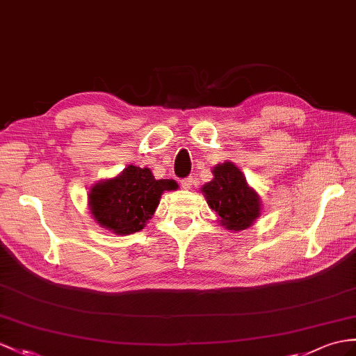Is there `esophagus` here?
I'll use <instances>...</instances> for the list:
<instances>
[{"label":"esophagus","instance_id":"34e87169","mask_svg":"<svg viewBox=\"0 0 356 356\" xmlns=\"http://www.w3.org/2000/svg\"><path fill=\"white\" fill-rule=\"evenodd\" d=\"M193 186V179L192 178H184V179H181V187L183 188H186V190H188L190 187Z\"/></svg>","mask_w":356,"mask_h":356}]
</instances>
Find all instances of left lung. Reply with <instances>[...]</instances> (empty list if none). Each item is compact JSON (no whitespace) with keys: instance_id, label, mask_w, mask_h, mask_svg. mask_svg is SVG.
I'll return each mask as SVG.
<instances>
[{"instance_id":"left-lung-1","label":"left lung","mask_w":356,"mask_h":356,"mask_svg":"<svg viewBox=\"0 0 356 356\" xmlns=\"http://www.w3.org/2000/svg\"><path fill=\"white\" fill-rule=\"evenodd\" d=\"M213 175L214 178L201 192L207 204L219 216L222 227L229 231L249 228L261 214V202L255 190L248 186L243 173L231 161L213 168Z\"/></svg>"}]
</instances>
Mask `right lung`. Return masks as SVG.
I'll return each mask as SVG.
<instances>
[{
    "label": "right lung",
    "instance_id": "1",
    "mask_svg": "<svg viewBox=\"0 0 356 356\" xmlns=\"http://www.w3.org/2000/svg\"><path fill=\"white\" fill-rule=\"evenodd\" d=\"M173 179H155L148 168L128 166L118 177L95 184L88 195L89 208L102 228L127 236L145 228Z\"/></svg>",
    "mask_w": 356,
    "mask_h": 356
}]
</instances>
